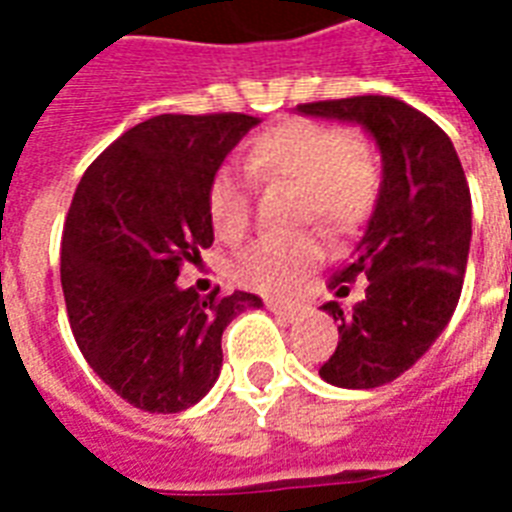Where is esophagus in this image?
<instances>
[{
    "label": "esophagus",
    "instance_id": "1",
    "mask_svg": "<svg viewBox=\"0 0 512 512\" xmlns=\"http://www.w3.org/2000/svg\"><path fill=\"white\" fill-rule=\"evenodd\" d=\"M265 305H268V311H273L279 319L284 321H295L297 316H300V305H292V303H279V300H265Z\"/></svg>",
    "mask_w": 512,
    "mask_h": 512
}]
</instances>
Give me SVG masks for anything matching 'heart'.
I'll list each match as a JSON object with an SVG mask.
<instances>
[{
    "instance_id": "obj_1",
    "label": "heart",
    "mask_w": 512,
    "mask_h": 512,
    "mask_svg": "<svg viewBox=\"0 0 512 512\" xmlns=\"http://www.w3.org/2000/svg\"><path fill=\"white\" fill-rule=\"evenodd\" d=\"M244 170L255 183H284L300 191V220L329 236L356 231L372 215L382 188V162L372 140L316 119H292L260 132L244 151ZM207 217L228 244L247 236L252 196L241 175L223 167L209 177ZM321 263V244L303 233L292 239H260L233 265L241 287L287 297L305 273Z\"/></svg>"
}]
</instances>
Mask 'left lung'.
<instances>
[{
    "label": "left lung",
    "mask_w": 512,
    "mask_h": 512,
    "mask_svg": "<svg viewBox=\"0 0 512 512\" xmlns=\"http://www.w3.org/2000/svg\"><path fill=\"white\" fill-rule=\"evenodd\" d=\"M300 114L356 122L377 140L382 188L364 239L329 276L337 295L366 276L340 321L337 350L319 374L337 388H380L436 342L460 303L470 252V188L452 140L433 119L388 95L300 103Z\"/></svg>",
    "instance_id": "8db88e82"
}]
</instances>
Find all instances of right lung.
I'll list each match as a JSON object with an SVG mask.
<instances>
[{
    "label": "right lung",
    "mask_w": 512,
    "mask_h": 512,
    "mask_svg": "<svg viewBox=\"0 0 512 512\" xmlns=\"http://www.w3.org/2000/svg\"><path fill=\"white\" fill-rule=\"evenodd\" d=\"M257 124L247 114H162L135 124L87 167L68 207L60 284L87 364L143 412L172 414L207 396L223 366V329L249 292L201 297L175 284L212 247L209 177Z\"/></svg>",
    "instance_id": "obj_1"
}]
</instances>
